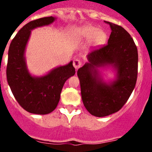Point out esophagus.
<instances>
[{"mask_svg": "<svg viewBox=\"0 0 152 152\" xmlns=\"http://www.w3.org/2000/svg\"><path fill=\"white\" fill-rule=\"evenodd\" d=\"M73 65L74 67H75V69H78V68H80V67H81V65H82V61L79 59L74 60Z\"/></svg>", "mask_w": 152, "mask_h": 152, "instance_id": "obj_1", "label": "esophagus"}]
</instances>
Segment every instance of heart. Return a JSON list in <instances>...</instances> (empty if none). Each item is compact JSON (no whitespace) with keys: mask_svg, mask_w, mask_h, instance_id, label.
<instances>
[{"mask_svg":"<svg viewBox=\"0 0 152 152\" xmlns=\"http://www.w3.org/2000/svg\"><path fill=\"white\" fill-rule=\"evenodd\" d=\"M79 36L87 40L94 39L95 43L102 44L106 40L105 33L94 26H86L79 30Z\"/></svg>","mask_w":152,"mask_h":152,"instance_id":"b5f03b06","label":"heart"}]
</instances>
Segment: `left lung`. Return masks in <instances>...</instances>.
<instances>
[{
    "label": "left lung",
    "instance_id": "obj_1",
    "mask_svg": "<svg viewBox=\"0 0 152 152\" xmlns=\"http://www.w3.org/2000/svg\"><path fill=\"white\" fill-rule=\"evenodd\" d=\"M109 24L111 34L107 45L88 55V62L77 70L83 103L94 116L116 113L124 106L135 88L138 75V50L129 33L122 26ZM110 65L117 78L109 84L99 76L97 67Z\"/></svg>",
    "mask_w": 152,
    "mask_h": 152
}]
</instances>
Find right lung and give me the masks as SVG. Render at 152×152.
Here are the masks:
<instances>
[{
	"label": "right lung",
	"instance_id": "obj_1",
	"mask_svg": "<svg viewBox=\"0 0 152 152\" xmlns=\"http://www.w3.org/2000/svg\"><path fill=\"white\" fill-rule=\"evenodd\" d=\"M55 20V17H48L30 21L19 30L9 47L7 65L8 84L19 104L31 113L45 115L54 110L59 102L64 83L75 74L72 61L42 77H33L28 72L24 53L31 30Z\"/></svg>",
	"mask_w": 152,
	"mask_h": 152
}]
</instances>
